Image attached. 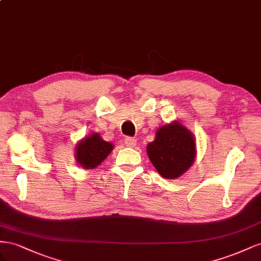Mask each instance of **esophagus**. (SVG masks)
<instances>
[{"label": "esophagus", "mask_w": 261, "mask_h": 261, "mask_svg": "<svg viewBox=\"0 0 261 261\" xmlns=\"http://www.w3.org/2000/svg\"><path fill=\"white\" fill-rule=\"evenodd\" d=\"M124 143H125L126 146L135 147L137 145V139H135V138H125Z\"/></svg>", "instance_id": "esophagus-1"}]
</instances>
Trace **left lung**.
I'll return each mask as SVG.
<instances>
[{"mask_svg":"<svg viewBox=\"0 0 261 261\" xmlns=\"http://www.w3.org/2000/svg\"><path fill=\"white\" fill-rule=\"evenodd\" d=\"M147 156L159 174L167 179H177L196 160V138L178 120L158 129L155 139L146 146Z\"/></svg>","mask_w":261,"mask_h":261,"instance_id":"obj_1","label":"left lung"}]
</instances>
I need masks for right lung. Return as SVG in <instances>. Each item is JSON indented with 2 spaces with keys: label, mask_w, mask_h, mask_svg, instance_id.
<instances>
[{
  "label": "right lung",
  "mask_w": 261,
  "mask_h": 261,
  "mask_svg": "<svg viewBox=\"0 0 261 261\" xmlns=\"http://www.w3.org/2000/svg\"><path fill=\"white\" fill-rule=\"evenodd\" d=\"M114 147V144L103 140L99 133H89L75 145L76 163L86 170L94 169L106 160Z\"/></svg>",
  "instance_id": "right-lung-1"
}]
</instances>
